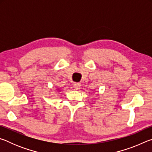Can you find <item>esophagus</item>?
<instances>
[{
  "instance_id": "34e87169",
  "label": "esophagus",
  "mask_w": 152,
  "mask_h": 152,
  "mask_svg": "<svg viewBox=\"0 0 152 152\" xmlns=\"http://www.w3.org/2000/svg\"><path fill=\"white\" fill-rule=\"evenodd\" d=\"M80 86H81V85H80V83H74V88H75V90H76V91H78V90L80 89Z\"/></svg>"
}]
</instances>
